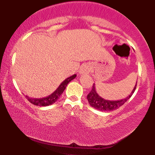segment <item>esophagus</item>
Here are the masks:
<instances>
[{"label":"esophagus","mask_w":155,"mask_h":155,"mask_svg":"<svg viewBox=\"0 0 155 155\" xmlns=\"http://www.w3.org/2000/svg\"><path fill=\"white\" fill-rule=\"evenodd\" d=\"M91 71V67L89 64H84V65H82V67L80 68L79 74L81 75H85V74H89V73Z\"/></svg>","instance_id":"34e87169"}]
</instances>
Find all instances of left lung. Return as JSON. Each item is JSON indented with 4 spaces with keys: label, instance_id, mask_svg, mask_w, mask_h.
Here are the masks:
<instances>
[{
    "label": "left lung",
    "instance_id": "1",
    "mask_svg": "<svg viewBox=\"0 0 155 155\" xmlns=\"http://www.w3.org/2000/svg\"><path fill=\"white\" fill-rule=\"evenodd\" d=\"M136 85L137 81L134 88H133V91L131 92V93L127 97H126L125 98L121 99V100L118 101H108L101 97V96L97 93L95 90V84H93L92 90L87 95V98L88 102L90 106H91L92 107H93L94 108H95V109H97L99 110V111H113V110H116L117 108H120V106H122V105L126 102V101H128L129 99L130 98V97L133 95L135 90H136Z\"/></svg>",
    "mask_w": 155,
    "mask_h": 155
}]
</instances>
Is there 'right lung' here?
<instances>
[{
  "label": "right lung",
  "instance_id": "obj_1",
  "mask_svg": "<svg viewBox=\"0 0 155 155\" xmlns=\"http://www.w3.org/2000/svg\"><path fill=\"white\" fill-rule=\"evenodd\" d=\"M76 76V74H74V75L70 76V77L67 78L66 79L64 80L54 92H52L51 95H48L47 97H41V98H32V97H29L28 96L26 95L27 99H28L31 104H34L35 106H47L54 104V103L59 99L60 95L63 94V92L64 90H65V87H66L68 84L71 81H72L74 79H75Z\"/></svg>",
  "mask_w": 155,
  "mask_h": 155
}]
</instances>
